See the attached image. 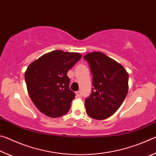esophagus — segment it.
<instances>
[{"label":"esophagus","mask_w":156,"mask_h":156,"mask_svg":"<svg viewBox=\"0 0 156 156\" xmlns=\"http://www.w3.org/2000/svg\"><path fill=\"white\" fill-rule=\"evenodd\" d=\"M76 96L78 97V98H80L82 96V94H81V92L80 91H76Z\"/></svg>","instance_id":"34e87169"}]
</instances>
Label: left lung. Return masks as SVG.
<instances>
[{"label":"left lung","mask_w":156,"mask_h":156,"mask_svg":"<svg viewBox=\"0 0 156 156\" xmlns=\"http://www.w3.org/2000/svg\"><path fill=\"white\" fill-rule=\"evenodd\" d=\"M84 59L89 64L94 87L91 95L85 99L87 113L94 119H106L125 100L129 74L122 65L103 53H89Z\"/></svg>","instance_id":"left-lung-1"}]
</instances>
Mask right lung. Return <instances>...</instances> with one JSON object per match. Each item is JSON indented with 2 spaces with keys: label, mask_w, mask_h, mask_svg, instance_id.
Here are the masks:
<instances>
[{
  "label": "right lung",
  "mask_w": 156,
  "mask_h": 156,
  "mask_svg": "<svg viewBox=\"0 0 156 156\" xmlns=\"http://www.w3.org/2000/svg\"><path fill=\"white\" fill-rule=\"evenodd\" d=\"M81 57L79 53L55 50L28 66L25 79L29 95L44 115L58 118L70 109L76 94L69 87L67 73Z\"/></svg>",
  "instance_id": "right-lung-1"
}]
</instances>
